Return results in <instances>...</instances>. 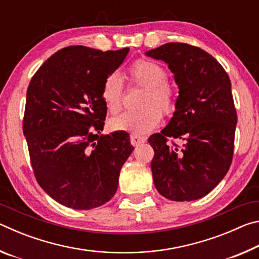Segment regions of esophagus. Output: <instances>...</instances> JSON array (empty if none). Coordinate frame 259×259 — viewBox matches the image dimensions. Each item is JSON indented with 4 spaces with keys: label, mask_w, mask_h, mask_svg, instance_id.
<instances>
[{
    "label": "esophagus",
    "mask_w": 259,
    "mask_h": 259,
    "mask_svg": "<svg viewBox=\"0 0 259 259\" xmlns=\"http://www.w3.org/2000/svg\"><path fill=\"white\" fill-rule=\"evenodd\" d=\"M130 140H131V144H133L134 146H138L139 144L142 143H145L146 142V138L145 137H142V136H138V135H131L130 136Z\"/></svg>",
    "instance_id": "obj_1"
}]
</instances>
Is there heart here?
<instances>
[{
  "label": "heart",
  "mask_w": 259,
  "mask_h": 259,
  "mask_svg": "<svg viewBox=\"0 0 259 259\" xmlns=\"http://www.w3.org/2000/svg\"><path fill=\"white\" fill-rule=\"evenodd\" d=\"M129 76L134 84L145 88L138 111H129L109 121L112 130L130 131L134 135H144L159 126L164 116L172 115L177 107V90L166 78L163 66L150 59H137L129 67ZM123 82L119 74L113 73L104 80L102 99L111 114H117L123 104Z\"/></svg>",
  "instance_id": "b5f03b06"
}]
</instances>
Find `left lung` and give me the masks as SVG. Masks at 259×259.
<instances>
[{
	"label": "left lung",
	"mask_w": 259,
	"mask_h": 259,
	"mask_svg": "<svg viewBox=\"0 0 259 259\" xmlns=\"http://www.w3.org/2000/svg\"><path fill=\"white\" fill-rule=\"evenodd\" d=\"M146 56L168 64L179 88L172 119L148 138L154 185L171 201L203 198L225 177L233 159L238 116L230 77L211 55L186 43H165ZM169 138L181 146L168 143Z\"/></svg>",
	"instance_id": "obj_1"
}]
</instances>
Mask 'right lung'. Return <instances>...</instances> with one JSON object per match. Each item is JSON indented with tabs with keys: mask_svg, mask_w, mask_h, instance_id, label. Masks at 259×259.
Instances as JSON below:
<instances>
[{
	"mask_svg": "<svg viewBox=\"0 0 259 259\" xmlns=\"http://www.w3.org/2000/svg\"><path fill=\"white\" fill-rule=\"evenodd\" d=\"M128 52L129 48L105 52L83 46L64 48L29 82L23 131L34 176L65 207L89 210L108 202L134 151L125 131L100 135L107 113L104 80Z\"/></svg>",
	"mask_w": 259,
	"mask_h": 259,
	"instance_id": "right-lung-1",
	"label": "right lung"
}]
</instances>
